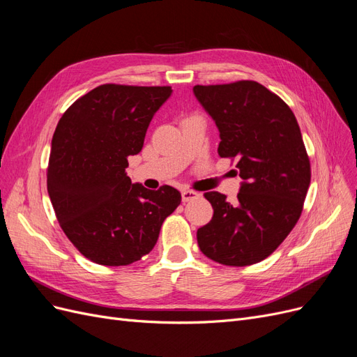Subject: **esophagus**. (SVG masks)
I'll list each match as a JSON object with an SVG mask.
<instances>
[{
    "mask_svg": "<svg viewBox=\"0 0 357 357\" xmlns=\"http://www.w3.org/2000/svg\"><path fill=\"white\" fill-rule=\"evenodd\" d=\"M198 196H199V193L195 192V190H183L181 192L183 202H189V201H192L195 198H198Z\"/></svg>",
    "mask_w": 357,
    "mask_h": 357,
    "instance_id": "34e87169",
    "label": "esophagus"
}]
</instances>
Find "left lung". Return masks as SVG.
<instances>
[{
  "mask_svg": "<svg viewBox=\"0 0 357 357\" xmlns=\"http://www.w3.org/2000/svg\"><path fill=\"white\" fill-rule=\"evenodd\" d=\"M193 94L220 131L218 155L238 159V202L206 192L214 215L198 229L199 250L226 266L272 254L297 225L310 186V161L296 115L255 81L195 85Z\"/></svg>",
  "mask_w": 357,
  "mask_h": 357,
  "instance_id": "left-lung-1",
  "label": "left lung"
}]
</instances>
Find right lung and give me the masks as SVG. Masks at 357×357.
<instances>
[{"mask_svg": "<svg viewBox=\"0 0 357 357\" xmlns=\"http://www.w3.org/2000/svg\"><path fill=\"white\" fill-rule=\"evenodd\" d=\"M171 87L105 84L73 103L52 140L47 190L65 235L89 260L128 266L149 254L164 220L181 202L171 186L131 183L127 158L137 155Z\"/></svg>", "mask_w": 357, "mask_h": 357, "instance_id": "1", "label": "right lung"}]
</instances>
